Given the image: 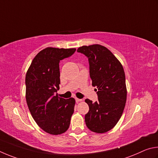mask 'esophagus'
<instances>
[{
    "mask_svg": "<svg viewBox=\"0 0 158 158\" xmlns=\"http://www.w3.org/2000/svg\"><path fill=\"white\" fill-rule=\"evenodd\" d=\"M76 101L77 102V103H78V102H82V99H80V98H76Z\"/></svg>",
    "mask_w": 158,
    "mask_h": 158,
    "instance_id": "1",
    "label": "esophagus"
}]
</instances>
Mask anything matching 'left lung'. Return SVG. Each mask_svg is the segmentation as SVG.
Instances as JSON below:
<instances>
[{"label":"left lung","instance_id":"8db88e82","mask_svg":"<svg viewBox=\"0 0 158 158\" xmlns=\"http://www.w3.org/2000/svg\"><path fill=\"white\" fill-rule=\"evenodd\" d=\"M77 51L88 57L92 86L98 98L94 103L85 100L89 107L85 123L91 131L104 133L114 128L123 114L127 97L125 72L112 52L100 44L79 47Z\"/></svg>","mask_w":158,"mask_h":158}]
</instances>
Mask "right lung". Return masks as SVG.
<instances>
[{
    "label": "right lung",
    "mask_w": 158,
    "mask_h": 158,
    "mask_svg": "<svg viewBox=\"0 0 158 158\" xmlns=\"http://www.w3.org/2000/svg\"><path fill=\"white\" fill-rule=\"evenodd\" d=\"M76 48L47 47L35 57L26 76V98L32 118L40 128L53 135L62 134L70 125L76 101L58 98L60 61L71 56Z\"/></svg>",
    "instance_id": "right-lung-1"
}]
</instances>
